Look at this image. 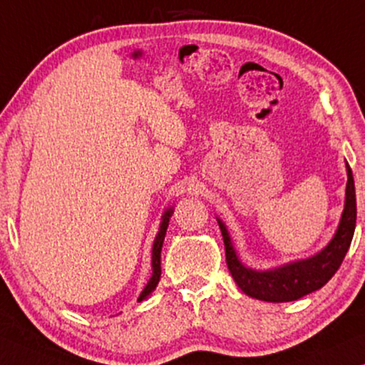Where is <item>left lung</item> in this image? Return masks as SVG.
Here are the masks:
<instances>
[{
    "label": "left lung",
    "instance_id": "8db88e82",
    "mask_svg": "<svg viewBox=\"0 0 365 365\" xmlns=\"http://www.w3.org/2000/svg\"><path fill=\"white\" fill-rule=\"evenodd\" d=\"M357 206H356V187L351 168L347 166V189H346V207H344L341 224L336 236L329 246L311 259H304L287 266L274 269V271L257 272L244 267L234 252L231 237L227 229L219 221L224 247H226V262L229 272L239 289L247 296L256 297L266 302H289L297 301L307 294L321 289L329 282L346 257L349 246L352 242L354 229H356Z\"/></svg>",
    "mask_w": 365,
    "mask_h": 365
}]
</instances>
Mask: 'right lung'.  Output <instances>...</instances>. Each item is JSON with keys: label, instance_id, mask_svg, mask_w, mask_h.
Returning <instances> with one entry per match:
<instances>
[{"label": "right lung", "instance_id": "obj_1", "mask_svg": "<svg viewBox=\"0 0 365 365\" xmlns=\"http://www.w3.org/2000/svg\"><path fill=\"white\" fill-rule=\"evenodd\" d=\"M171 216H173V209H168V211L164 212V216H163L161 227H159L156 241H154V246H153V276H151V279H149V282L146 284V287H144L141 296H139L138 302L144 301V299H146L149 294H151L154 289H156L158 282H159V277H161V249H163L164 236H166V231H168L169 217H171Z\"/></svg>", "mask_w": 365, "mask_h": 365}]
</instances>
